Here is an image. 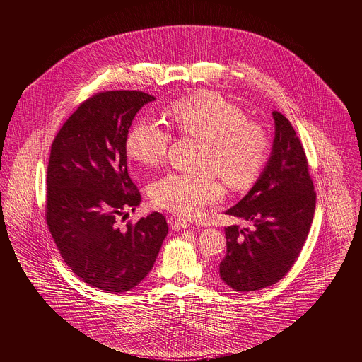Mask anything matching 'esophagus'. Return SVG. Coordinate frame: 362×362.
I'll use <instances>...</instances> for the list:
<instances>
[{
	"label": "esophagus",
	"mask_w": 362,
	"mask_h": 362,
	"mask_svg": "<svg viewBox=\"0 0 362 362\" xmlns=\"http://www.w3.org/2000/svg\"><path fill=\"white\" fill-rule=\"evenodd\" d=\"M186 227H190V221H187L186 218L172 220V228L173 230H182V228H186Z\"/></svg>",
	"instance_id": "1"
}]
</instances>
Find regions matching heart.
<instances>
[{
    "label": "heart",
    "mask_w": 362,
    "mask_h": 362,
    "mask_svg": "<svg viewBox=\"0 0 362 362\" xmlns=\"http://www.w3.org/2000/svg\"><path fill=\"white\" fill-rule=\"evenodd\" d=\"M175 129L200 139L194 173L170 172L151 187L152 202L177 216L192 217L223 196L218 177L233 190H243L260 176L269 155L264 128L246 112L214 92H199L170 106ZM172 135L156 120L141 119L127 138L129 158L156 166L166 158Z\"/></svg>",
    "instance_id": "obj_1"
}]
</instances>
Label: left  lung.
<instances>
[{
  "label": "left lung",
  "mask_w": 362,
  "mask_h": 362,
  "mask_svg": "<svg viewBox=\"0 0 362 362\" xmlns=\"http://www.w3.org/2000/svg\"><path fill=\"white\" fill-rule=\"evenodd\" d=\"M273 117L276 136L264 172L226 211L253 224L252 230L224 228L227 252L218 274L235 291H256L281 280L297 262L314 217L317 196L301 141L284 115L274 110Z\"/></svg>",
  "instance_id": "1"
}]
</instances>
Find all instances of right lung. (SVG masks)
Here are the masks:
<instances>
[{"label": "right lung", "mask_w": 362, "mask_h": 362, "mask_svg": "<svg viewBox=\"0 0 362 362\" xmlns=\"http://www.w3.org/2000/svg\"><path fill=\"white\" fill-rule=\"evenodd\" d=\"M155 96L105 90L83 100L57 134L47 170L45 218L71 270L88 286L125 293L152 270L168 223L162 213L128 221L141 193L128 173L127 138Z\"/></svg>", "instance_id": "add662e5"}]
</instances>
